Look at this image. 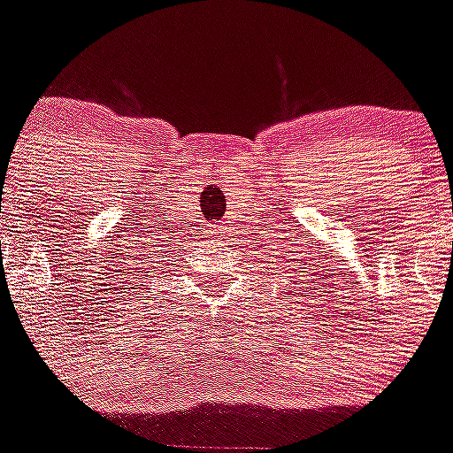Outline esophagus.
<instances>
[{
  "label": "esophagus",
  "instance_id": "esophagus-1",
  "mask_svg": "<svg viewBox=\"0 0 453 453\" xmlns=\"http://www.w3.org/2000/svg\"><path fill=\"white\" fill-rule=\"evenodd\" d=\"M211 234L222 235L224 234V224H211Z\"/></svg>",
  "mask_w": 453,
  "mask_h": 453
}]
</instances>
